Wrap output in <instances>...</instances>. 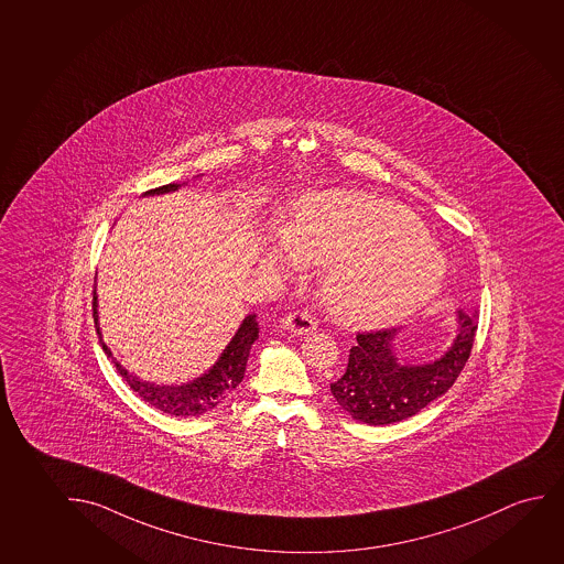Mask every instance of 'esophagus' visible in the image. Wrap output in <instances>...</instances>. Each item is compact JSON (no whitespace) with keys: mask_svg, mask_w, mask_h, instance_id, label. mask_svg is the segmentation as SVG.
Returning a JSON list of instances; mask_svg holds the SVG:
<instances>
[{"mask_svg":"<svg viewBox=\"0 0 564 564\" xmlns=\"http://www.w3.org/2000/svg\"><path fill=\"white\" fill-rule=\"evenodd\" d=\"M280 326L288 333L310 334L317 328V321L307 311H295V313H290Z\"/></svg>","mask_w":564,"mask_h":564,"instance_id":"34e87169","label":"esophagus"}]
</instances>
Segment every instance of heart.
<instances>
[{"label": "heart", "instance_id": "1", "mask_svg": "<svg viewBox=\"0 0 564 564\" xmlns=\"http://www.w3.org/2000/svg\"><path fill=\"white\" fill-rule=\"evenodd\" d=\"M264 259L276 269L328 264L323 297L349 325H392L423 310L448 262L425 226L397 203L351 191L313 195L276 234Z\"/></svg>", "mask_w": 564, "mask_h": 564}]
</instances>
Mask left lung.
Here are the masks:
<instances>
[{
  "mask_svg": "<svg viewBox=\"0 0 564 564\" xmlns=\"http://www.w3.org/2000/svg\"><path fill=\"white\" fill-rule=\"evenodd\" d=\"M477 330V311L456 313V336L433 361H410L398 354L402 328L357 334L346 373L330 384L341 410L367 425L408 420L453 387L468 361Z\"/></svg>",
  "mask_w": 564,
  "mask_h": 564,
  "instance_id": "8db88e82",
  "label": "left lung"
}]
</instances>
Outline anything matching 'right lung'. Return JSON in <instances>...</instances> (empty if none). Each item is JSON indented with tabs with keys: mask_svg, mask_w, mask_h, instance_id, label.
I'll use <instances>...</instances> for the list:
<instances>
[{
	"mask_svg": "<svg viewBox=\"0 0 564 564\" xmlns=\"http://www.w3.org/2000/svg\"><path fill=\"white\" fill-rule=\"evenodd\" d=\"M185 183H170L162 185L159 189L147 191L144 197H154V195H164L177 191ZM93 317H95L96 333L102 344L104 354L110 357L111 364L118 369V373L123 377L131 389L135 390L144 402H149L152 408L160 412L170 413L175 417H189V415H203V413L215 410L216 405L223 404L226 398L231 397L239 382L243 381L246 375L247 357L249 349L254 340L259 338V323L257 315L251 313L247 315L236 334L231 336L228 346L223 349L220 357L216 359L215 366L208 369L207 373L200 375L197 379L182 384H154L151 381H143L137 375L129 373L126 367L119 364L118 359L111 354V349L104 344L102 333H100V323H98V295L95 292V302H93Z\"/></svg>",
	"mask_w": 564,
	"mask_h": 564,
	"instance_id": "obj_1",
	"label": "right lung"
}]
</instances>
